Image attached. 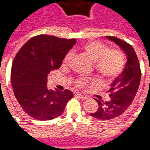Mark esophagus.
I'll return each mask as SVG.
<instances>
[{
	"label": "esophagus",
	"mask_w": 150,
	"mask_h": 150,
	"mask_svg": "<svg viewBox=\"0 0 150 150\" xmlns=\"http://www.w3.org/2000/svg\"><path fill=\"white\" fill-rule=\"evenodd\" d=\"M75 96H76L77 98H79V99H81V100H83L88 99V97H87V96H83V95L79 94V93H75Z\"/></svg>",
	"instance_id": "34e87169"
}]
</instances>
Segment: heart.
Masks as SVG:
<instances>
[{
  "label": "heart",
  "instance_id": "1",
  "mask_svg": "<svg viewBox=\"0 0 150 150\" xmlns=\"http://www.w3.org/2000/svg\"><path fill=\"white\" fill-rule=\"evenodd\" d=\"M83 50L95 62L96 71L104 78L112 79L122 72L125 67V57L119 50H110L105 44L96 41L85 43L83 46ZM72 57L71 52L67 53L62 61V65H69ZM88 83L87 79L80 78L76 81V85L79 88H83Z\"/></svg>",
  "mask_w": 150,
  "mask_h": 150
}]
</instances>
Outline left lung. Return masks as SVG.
Instances as JSON below:
<instances>
[{
	"instance_id": "1",
	"label": "left lung",
	"mask_w": 150,
	"mask_h": 150,
	"mask_svg": "<svg viewBox=\"0 0 150 150\" xmlns=\"http://www.w3.org/2000/svg\"><path fill=\"white\" fill-rule=\"evenodd\" d=\"M106 38L119 46L127 56L125 69L110 84L108 91L110 100L104 102L95 99L99 104L98 110L90 115L100 120H111L119 116L132 104L141 81V68L137 56L131 45L125 41L112 36Z\"/></svg>"
}]
</instances>
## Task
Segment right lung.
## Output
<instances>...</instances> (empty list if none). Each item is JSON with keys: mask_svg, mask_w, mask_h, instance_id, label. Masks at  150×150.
Returning <instances> with one entry per match:
<instances>
[{"mask_svg": "<svg viewBox=\"0 0 150 150\" xmlns=\"http://www.w3.org/2000/svg\"><path fill=\"white\" fill-rule=\"evenodd\" d=\"M75 39L38 35L25 43L13 62L11 83L22 109L38 120L61 116L73 93L69 90H50L47 76L59 69Z\"/></svg>", "mask_w": 150, "mask_h": 150, "instance_id": "add662e5", "label": "right lung"}]
</instances>
